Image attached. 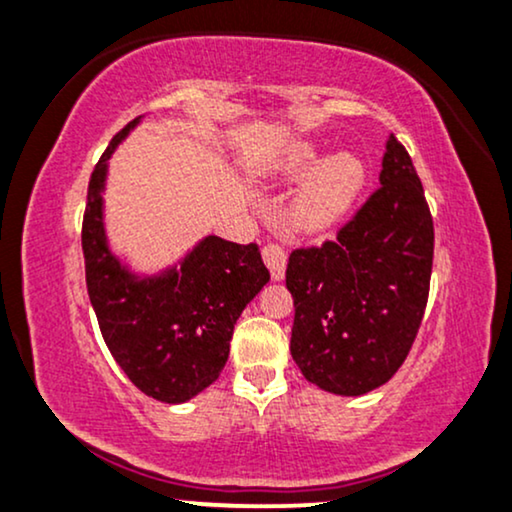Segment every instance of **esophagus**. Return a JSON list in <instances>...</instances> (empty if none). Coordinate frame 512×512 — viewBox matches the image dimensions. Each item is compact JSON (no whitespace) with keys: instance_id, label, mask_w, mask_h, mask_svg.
<instances>
[{"instance_id":"obj_1","label":"esophagus","mask_w":512,"mask_h":512,"mask_svg":"<svg viewBox=\"0 0 512 512\" xmlns=\"http://www.w3.org/2000/svg\"><path fill=\"white\" fill-rule=\"evenodd\" d=\"M262 257H264V264L269 267L271 278H274V281H281V278L286 276V262H288L286 248H281L278 243H269L264 245Z\"/></svg>"}]
</instances>
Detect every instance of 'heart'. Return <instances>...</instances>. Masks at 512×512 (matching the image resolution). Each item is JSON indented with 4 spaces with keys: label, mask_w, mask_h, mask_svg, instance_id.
<instances>
[{
    "label": "heart",
    "mask_w": 512,
    "mask_h": 512,
    "mask_svg": "<svg viewBox=\"0 0 512 512\" xmlns=\"http://www.w3.org/2000/svg\"><path fill=\"white\" fill-rule=\"evenodd\" d=\"M323 153L316 146H297L283 160V172L290 179H300L312 172L321 163ZM366 165L352 153L333 155L326 160L302 191L297 193L293 205H290V226L302 234H321L331 226L342 222L354 208L361 191L366 186Z\"/></svg>",
    "instance_id": "1"
}]
</instances>
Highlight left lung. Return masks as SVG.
Here are the masks:
<instances>
[{"label": "left lung", "instance_id": "obj_1", "mask_svg": "<svg viewBox=\"0 0 512 512\" xmlns=\"http://www.w3.org/2000/svg\"><path fill=\"white\" fill-rule=\"evenodd\" d=\"M435 229L411 155L390 134L380 189L321 248L293 250L290 354L309 383L359 397L385 385L416 340Z\"/></svg>", "mask_w": 512, "mask_h": 512}]
</instances>
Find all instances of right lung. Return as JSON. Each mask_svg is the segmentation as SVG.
I'll list each match as a JSON object with an SVG mask.
<instances>
[{"mask_svg": "<svg viewBox=\"0 0 512 512\" xmlns=\"http://www.w3.org/2000/svg\"><path fill=\"white\" fill-rule=\"evenodd\" d=\"M139 120L115 134L89 179L82 222L87 290L127 378L148 397L184 404L219 378L238 316L267 286L269 271L255 243L219 236H205L179 264L153 276L134 274L113 255L103 226L108 160Z\"/></svg>", "mask_w": 512, "mask_h": 512, "instance_id": "1", "label": "right lung"}]
</instances>
